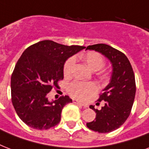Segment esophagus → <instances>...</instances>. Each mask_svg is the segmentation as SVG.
Wrapping results in <instances>:
<instances>
[{"mask_svg": "<svg viewBox=\"0 0 149 149\" xmlns=\"http://www.w3.org/2000/svg\"><path fill=\"white\" fill-rule=\"evenodd\" d=\"M72 102H73L74 104H77V105H80V106L84 107H87V105H86V104H83V103L78 101V100H72Z\"/></svg>", "mask_w": 149, "mask_h": 149, "instance_id": "1", "label": "esophagus"}]
</instances>
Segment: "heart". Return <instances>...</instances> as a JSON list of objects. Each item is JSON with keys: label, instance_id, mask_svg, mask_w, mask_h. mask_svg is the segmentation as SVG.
Returning a JSON list of instances; mask_svg holds the SVG:
<instances>
[{"label": "heart", "instance_id": "1", "mask_svg": "<svg viewBox=\"0 0 149 149\" xmlns=\"http://www.w3.org/2000/svg\"><path fill=\"white\" fill-rule=\"evenodd\" d=\"M77 59L84 62L88 69L93 72L98 71L104 65V57L97 52H89L86 54H81L77 56ZM74 65V60L72 58L68 59L63 66V75L65 78H70L72 76V68ZM97 77L101 80H106L108 77L107 72H99ZM97 87L93 83H83L75 81L68 86V92L70 95L77 100H84L95 93Z\"/></svg>", "mask_w": 149, "mask_h": 149}]
</instances>
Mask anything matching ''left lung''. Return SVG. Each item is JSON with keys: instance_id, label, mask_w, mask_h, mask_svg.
<instances>
[{"instance_id": "8db88e82", "label": "left lung", "mask_w": 149, "mask_h": 149, "mask_svg": "<svg viewBox=\"0 0 149 149\" xmlns=\"http://www.w3.org/2000/svg\"><path fill=\"white\" fill-rule=\"evenodd\" d=\"M86 49L97 51L112 63L113 72L110 84L97 100L104 102L100 110L91 105L96 118L86 126L99 133H108L120 127L129 117L136 92L135 78L132 66L125 54L106 44L89 45Z\"/></svg>"}]
</instances>
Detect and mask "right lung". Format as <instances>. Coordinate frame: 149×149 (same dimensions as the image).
<instances>
[{"label":"right lung","mask_w":149,"mask_h":149,"mask_svg":"<svg viewBox=\"0 0 149 149\" xmlns=\"http://www.w3.org/2000/svg\"><path fill=\"white\" fill-rule=\"evenodd\" d=\"M84 46L61 45L44 40L28 47L11 75V101L16 113L28 126L47 130L58 125L68 96L49 101L48 94L63 79V65L69 57Z\"/></svg>","instance_id":"obj_1"}]
</instances>
